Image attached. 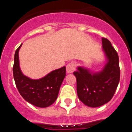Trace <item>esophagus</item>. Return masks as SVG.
I'll list each match as a JSON object with an SVG mask.
<instances>
[{
	"instance_id": "1",
	"label": "esophagus",
	"mask_w": 132,
	"mask_h": 132,
	"mask_svg": "<svg viewBox=\"0 0 132 132\" xmlns=\"http://www.w3.org/2000/svg\"><path fill=\"white\" fill-rule=\"evenodd\" d=\"M75 64L73 62H71L67 65L66 67V71H67V73H72L73 71H75Z\"/></svg>"
}]
</instances>
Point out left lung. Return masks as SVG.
Here are the masks:
<instances>
[{"mask_svg": "<svg viewBox=\"0 0 132 132\" xmlns=\"http://www.w3.org/2000/svg\"><path fill=\"white\" fill-rule=\"evenodd\" d=\"M102 50L106 63L102 71L93 72L79 66L73 73L77 79V95L87 106L96 108L109 102L120 81V70L117 52L106 38H102Z\"/></svg>", "mask_w": 132, "mask_h": 132, "instance_id": "1", "label": "left lung"}]
</instances>
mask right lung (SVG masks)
<instances>
[{"label":"right lung","instance_id":"add662e5","mask_svg":"<svg viewBox=\"0 0 132 132\" xmlns=\"http://www.w3.org/2000/svg\"><path fill=\"white\" fill-rule=\"evenodd\" d=\"M14 54L13 76L16 86L23 98L35 106L46 108L54 103L57 98L60 87L66 75V68L61 67L52 71L39 79H31L21 71L19 63V50Z\"/></svg>","mask_w":132,"mask_h":132}]
</instances>
